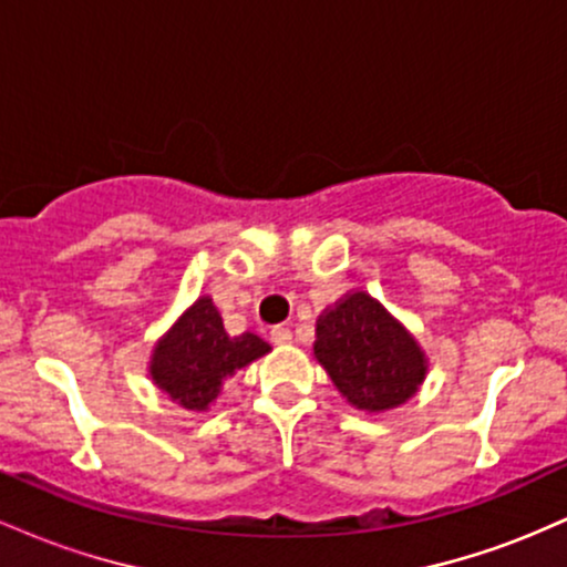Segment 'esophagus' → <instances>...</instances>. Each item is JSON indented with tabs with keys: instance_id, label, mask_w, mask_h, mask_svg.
Listing matches in <instances>:
<instances>
[{
	"instance_id": "1",
	"label": "esophagus",
	"mask_w": 567,
	"mask_h": 567,
	"mask_svg": "<svg viewBox=\"0 0 567 567\" xmlns=\"http://www.w3.org/2000/svg\"><path fill=\"white\" fill-rule=\"evenodd\" d=\"M271 341H275L277 347H285V343H290L292 341L290 328H285V324H277V328H271Z\"/></svg>"
}]
</instances>
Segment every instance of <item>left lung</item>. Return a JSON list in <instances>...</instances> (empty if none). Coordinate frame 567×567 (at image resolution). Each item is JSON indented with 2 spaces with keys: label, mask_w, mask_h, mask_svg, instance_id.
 <instances>
[{
  "label": "left lung",
  "mask_w": 567,
  "mask_h": 567,
  "mask_svg": "<svg viewBox=\"0 0 567 567\" xmlns=\"http://www.w3.org/2000/svg\"><path fill=\"white\" fill-rule=\"evenodd\" d=\"M315 357L338 392L368 413L408 402L426 375V357L415 338L362 290L322 311Z\"/></svg>",
  "instance_id": "left-lung-1"
}]
</instances>
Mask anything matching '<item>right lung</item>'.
<instances>
[{
	"label": "right lung",
	"mask_w": 567,
	"mask_h": 567,
	"mask_svg": "<svg viewBox=\"0 0 567 567\" xmlns=\"http://www.w3.org/2000/svg\"><path fill=\"white\" fill-rule=\"evenodd\" d=\"M271 347L256 333L229 336L210 296L194 301L154 347L152 381L186 410H207L239 368Z\"/></svg>",
	"instance_id": "right-lung-1"
}]
</instances>
